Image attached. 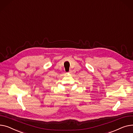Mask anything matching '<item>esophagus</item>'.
I'll use <instances>...</instances> for the list:
<instances>
[{
	"label": "esophagus",
	"mask_w": 133,
	"mask_h": 133,
	"mask_svg": "<svg viewBox=\"0 0 133 133\" xmlns=\"http://www.w3.org/2000/svg\"><path fill=\"white\" fill-rule=\"evenodd\" d=\"M69 74H72V70H70V71H69V72H68Z\"/></svg>",
	"instance_id": "34e87169"
}]
</instances>
